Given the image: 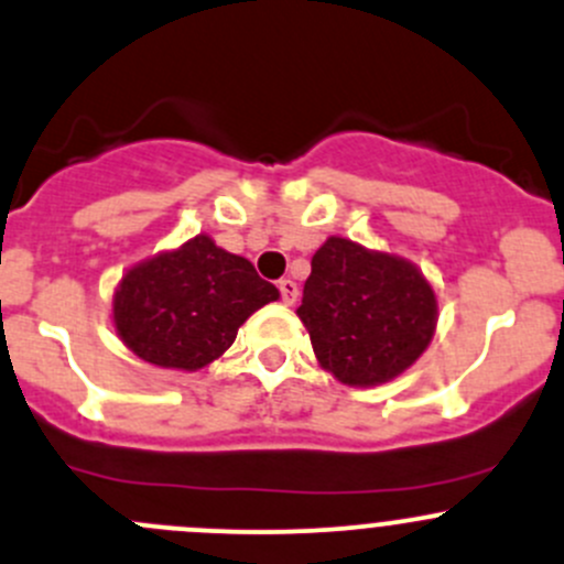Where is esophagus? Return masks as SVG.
<instances>
[{"label": "esophagus", "mask_w": 564, "mask_h": 564, "mask_svg": "<svg viewBox=\"0 0 564 564\" xmlns=\"http://www.w3.org/2000/svg\"><path fill=\"white\" fill-rule=\"evenodd\" d=\"M278 292H281V300L286 305H292L294 300H297V283L289 281V278H283V281H278Z\"/></svg>", "instance_id": "obj_1"}]
</instances>
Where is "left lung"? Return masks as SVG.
Segmentation results:
<instances>
[{
	"mask_svg": "<svg viewBox=\"0 0 564 564\" xmlns=\"http://www.w3.org/2000/svg\"><path fill=\"white\" fill-rule=\"evenodd\" d=\"M297 316L336 380L377 386L427 349L438 303L410 261L330 237L311 259Z\"/></svg>",
	"mask_w": 564,
	"mask_h": 564,
	"instance_id": "left-lung-1",
	"label": "left lung"
}]
</instances>
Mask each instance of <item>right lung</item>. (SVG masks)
Masks as SVG:
<instances>
[{"mask_svg":"<svg viewBox=\"0 0 564 564\" xmlns=\"http://www.w3.org/2000/svg\"><path fill=\"white\" fill-rule=\"evenodd\" d=\"M278 300L242 256L206 234L131 267L112 300L115 330L137 358L162 369H204L220 358L253 311Z\"/></svg>","mask_w":564,"mask_h":564,"instance_id":"add662e5","label":"right lung"}]
</instances>
